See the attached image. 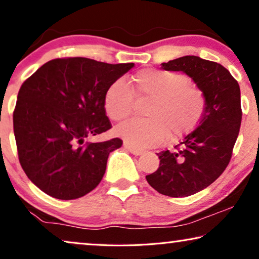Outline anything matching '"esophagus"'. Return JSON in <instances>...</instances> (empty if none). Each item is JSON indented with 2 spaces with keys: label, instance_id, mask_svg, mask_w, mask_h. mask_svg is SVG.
<instances>
[{
  "label": "esophagus",
  "instance_id": "esophagus-1",
  "mask_svg": "<svg viewBox=\"0 0 259 259\" xmlns=\"http://www.w3.org/2000/svg\"><path fill=\"white\" fill-rule=\"evenodd\" d=\"M123 147H125L127 151L131 152V153L134 154V155H140V154L144 153L143 150H140V148H137V147L131 146V145H128L127 143H123Z\"/></svg>",
  "mask_w": 259,
  "mask_h": 259
}]
</instances>
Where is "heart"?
<instances>
[{"label":"heart","instance_id":"heart-1","mask_svg":"<svg viewBox=\"0 0 259 259\" xmlns=\"http://www.w3.org/2000/svg\"><path fill=\"white\" fill-rule=\"evenodd\" d=\"M134 97L151 100L145 111L146 119L123 122L115 132L138 148L158 146L167 138L171 141L182 139L198 126L206 106L204 93L191 86L185 74L147 68L133 76L132 90L122 79L106 88L104 108L108 118L113 121L128 118L134 111Z\"/></svg>","mask_w":259,"mask_h":259}]
</instances>
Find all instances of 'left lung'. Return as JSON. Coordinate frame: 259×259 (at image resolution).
I'll list each match as a JSON object with an SVG mask.
<instances>
[{
  "label": "left lung",
  "mask_w": 259,
  "mask_h": 259,
  "mask_svg": "<svg viewBox=\"0 0 259 259\" xmlns=\"http://www.w3.org/2000/svg\"><path fill=\"white\" fill-rule=\"evenodd\" d=\"M161 68L187 74L206 100L197 128L175 151L157 153L159 167L146 176L159 193L187 197L206 189L229 165L242 122L239 84L225 67L199 56L171 60L161 63Z\"/></svg>",
  "instance_id": "1"
}]
</instances>
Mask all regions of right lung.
Listing matches in <instances>:
<instances>
[{"mask_svg": "<svg viewBox=\"0 0 259 259\" xmlns=\"http://www.w3.org/2000/svg\"><path fill=\"white\" fill-rule=\"evenodd\" d=\"M133 67L54 59L22 83L13 114L19 160L31 183L48 196L76 199L101 182L109 153L122 140H84L112 127L104 108L105 91Z\"/></svg>", "mask_w": 259, "mask_h": 259, "instance_id": "right-lung-1", "label": "right lung"}]
</instances>
